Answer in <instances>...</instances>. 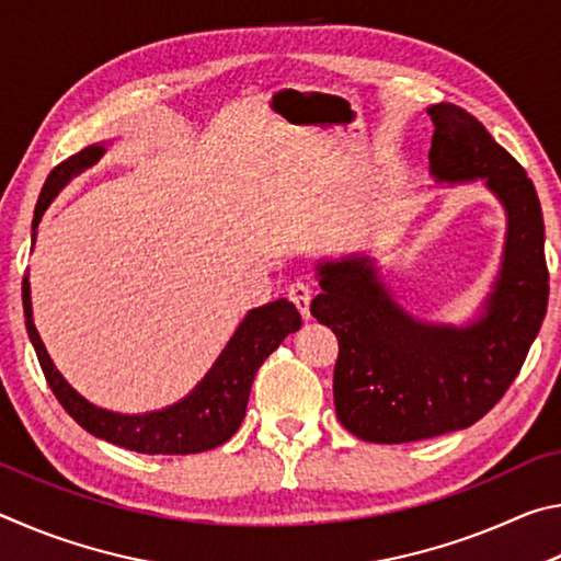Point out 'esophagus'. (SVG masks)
<instances>
[{"mask_svg": "<svg viewBox=\"0 0 561 561\" xmlns=\"http://www.w3.org/2000/svg\"><path fill=\"white\" fill-rule=\"evenodd\" d=\"M289 299H291L294 307L299 309V314H301L304 319H309V317H311V311H309V304H311V287H309V284H304V282H294L291 287H289Z\"/></svg>", "mask_w": 561, "mask_h": 561, "instance_id": "obj_1", "label": "esophagus"}]
</instances>
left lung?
Listing matches in <instances>:
<instances>
[{
    "label": "left lung",
    "instance_id": "1",
    "mask_svg": "<svg viewBox=\"0 0 561 561\" xmlns=\"http://www.w3.org/2000/svg\"><path fill=\"white\" fill-rule=\"evenodd\" d=\"M428 113L431 173L485 180L507 210L505 260L485 317L465 329L405 314L371 262L321 264L311 314L339 339L336 415L368 443L425 440L480 421L517 378L547 314L545 220L525 168L468 111L438 103Z\"/></svg>",
    "mask_w": 561,
    "mask_h": 561
}]
</instances>
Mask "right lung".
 Here are the masks:
<instances>
[{"label":"right lung","instance_id":"obj_1","mask_svg":"<svg viewBox=\"0 0 561 561\" xmlns=\"http://www.w3.org/2000/svg\"><path fill=\"white\" fill-rule=\"evenodd\" d=\"M103 156V146H89L81 153L64 160L56 165L39 195L34 210V230L39 225L42 215L54 195L64 187L66 180L81 173L83 168L96 163ZM22 299H24V317L26 331L39 358L46 383L56 396V401L64 405L83 431L96 435L101 440H108L121 448L144 453V455H187L213 450L225 440H230L240 428L247 413V401H250L254 374L260 371L274 348H277L291 331L301 327V314L287 299H277L264 304L260 309H252L244 317L240 329L234 331L230 344L225 346L220 358L215 360L201 386L183 401L165 408L158 413L146 415H121L103 411L81 398L73 388L64 381V376L56 371L49 354L42 344L36 327L32 321V299H30V279L22 282Z\"/></svg>","mask_w":561,"mask_h":561}]
</instances>
